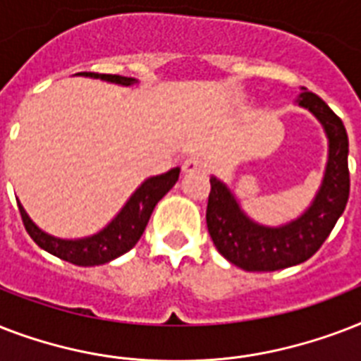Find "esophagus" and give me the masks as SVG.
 <instances>
[{"label":"esophagus","mask_w":361,"mask_h":361,"mask_svg":"<svg viewBox=\"0 0 361 361\" xmlns=\"http://www.w3.org/2000/svg\"><path fill=\"white\" fill-rule=\"evenodd\" d=\"M206 170V163H204L202 157H198V155H192V157L185 159L183 161V172H204Z\"/></svg>","instance_id":"1"}]
</instances>
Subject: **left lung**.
Returning a JSON list of instances; mask_svg holds the SVG:
<instances>
[{
    "label": "left lung",
    "mask_w": 361,
    "mask_h": 361,
    "mask_svg": "<svg viewBox=\"0 0 361 361\" xmlns=\"http://www.w3.org/2000/svg\"><path fill=\"white\" fill-rule=\"evenodd\" d=\"M322 123L328 163L313 202L300 217L281 226L258 225L240 208L234 192L212 176L206 209L208 232L217 251L245 271H275L305 262L319 251L347 206L350 192L348 136L341 118L314 93L302 87L296 101Z\"/></svg>",
    "instance_id": "obj_1"
}]
</instances>
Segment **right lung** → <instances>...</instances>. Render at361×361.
Masks as SVG:
<instances>
[{"instance_id": "obj_1", "label": "right lung", "mask_w": 361, "mask_h": 361, "mask_svg": "<svg viewBox=\"0 0 361 361\" xmlns=\"http://www.w3.org/2000/svg\"><path fill=\"white\" fill-rule=\"evenodd\" d=\"M78 75L101 78V80L120 84V86L136 84L135 78H129V76L99 75V73H78ZM178 178H180V169H172L161 176L147 178L130 195L120 214L116 215L103 231H99L93 236L78 238V240H61V238L50 236L30 219V215L25 214V209L22 208L20 202L18 209L25 231L41 249L48 251L54 257L61 258V260L76 264V266H99V264H106L121 257L123 252L130 251L136 245V241L140 240L146 231L153 208L176 185Z\"/></svg>"}]
</instances>
